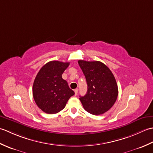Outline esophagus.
<instances>
[{
	"mask_svg": "<svg viewBox=\"0 0 153 153\" xmlns=\"http://www.w3.org/2000/svg\"><path fill=\"white\" fill-rule=\"evenodd\" d=\"M74 92H75V95H76L77 93H78V89H74Z\"/></svg>",
	"mask_w": 153,
	"mask_h": 153,
	"instance_id": "1",
	"label": "esophagus"
}]
</instances>
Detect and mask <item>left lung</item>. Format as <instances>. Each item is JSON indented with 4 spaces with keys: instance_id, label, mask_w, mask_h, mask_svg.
Masks as SVG:
<instances>
[{
    "instance_id": "1",
    "label": "left lung",
    "mask_w": 153,
    "mask_h": 153,
    "mask_svg": "<svg viewBox=\"0 0 153 153\" xmlns=\"http://www.w3.org/2000/svg\"><path fill=\"white\" fill-rule=\"evenodd\" d=\"M78 64L85 75L87 92L79 100L87 112L100 115L112 108L118 95L115 77L105 64L99 61L82 60Z\"/></svg>"
}]
</instances>
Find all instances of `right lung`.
I'll list each match as a JSON object with an SVG mask.
<instances>
[{
    "label": "right lung",
    "instance_id": "right-lung-1",
    "mask_svg": "<svg viewBox=\"0 0 153 153\" xmlns=\"http://www.w3.org/2000/svg\"><path fill=\"white\" fill-rule=\"evenodd\" d=\"M69 64L70 62L56 60L48 62L35 77L33 85V99L44 112L50 114L59 112L75 94L62 77Z\"/></svg>",
    "mask_w": 153,
    "mask_h": 153
}]
</instances>
